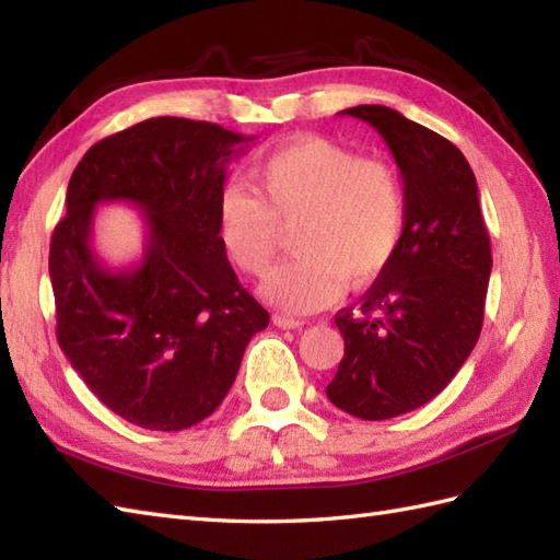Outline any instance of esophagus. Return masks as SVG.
<instances>
[{
    "mask_svg": "<svg viewBox=\"0 0 560 560\" xmlns=\"http://www.w3.org/2000/svg\"><path fill=\"white\" fill-rule=\"evenodd\" d=\"M273 325L281 327V329H299L303 327L305 323L299 317H289V315H273Z\"/></svg>",
    "mask_w": 560,
    "mask_h": 560,
    "instance_id": "1",
    "label": "esophagus"
}]
</instances>
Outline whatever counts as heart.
<instances>
[{"label":"heart","mask_w":560,"mask_h":560,"mask_svg":"<svg viewBox=\"0 0 560 560\" xmlns=\"http://www.w3.org/2000/svg\"><path fill=\"white\" fill-rule=\"evenodd\" d=\"M255 192L225 189L219 237L233 265L261 277L293 233V257L273 269L267 299L289 313H313L337 299L343 283L361 289L397 257L407 233V187L385 161L323 137L295 139L255 171Z\"/></svg>","instance_id":"1"}]
</instances>
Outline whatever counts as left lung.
Returning <instances> with one entry per match:
<instances>
[{
    "mask_svg": "<svg viewBox=\"0 0 560 560\" xmlns=\"http://www.w3.org/2000/svg\"><path fill=\"white\" fill-rule=\"evenodd\" d=\"M341 115L377 129L407 187V233L361 301L337 313L343 359L329 401L355 419L385 421L423 407L457 375L483 325L491 241L464 153L385 105Z\"/></svg>",
    "mask_w": 560,
    "mask_h": 560,
    "instance_id": "obj_1",
    "label": "left lung"
}]
</instances>
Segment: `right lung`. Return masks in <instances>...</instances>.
Listing matches in <instances>:
<instances>
[{"instance_id":"1","label":"right lung","mask_w":560,"mask_h":560,"mask_svg":"<svg viewBox=\"0 0 560 560\" xmlns=\"http://www.w3.org/2000/svg\"><path fill=\"white\" fill-rule=\"evenodd\" d=\"M255 137L151 117L93 144L71 173L67 217L50 241L57 341L86 387L125 421L183 431L229 395L269 313L249 295L219 237L225 165ZM103 200L145 211L139 266L115 272L92 253Z\"/></svg>"}]
</instances>
